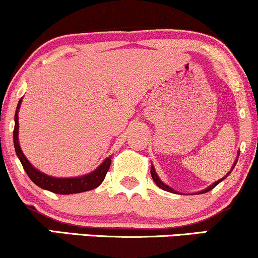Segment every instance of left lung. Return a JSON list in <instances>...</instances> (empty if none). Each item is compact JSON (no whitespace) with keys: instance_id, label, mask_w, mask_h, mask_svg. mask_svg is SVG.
<instances>
[{"instance_id":"8db88e82","label":"left lung","mask_w":258,"mask_h":258,"mask_svg":"<svg viewBox=\"0 0 258 258\" xmlns=\"http://www.w3.org/2000/svg\"><path fill=\"white\" fill-rule=\"evenodd\" d=\"M235 164H236V162H235ZM235 164H234V166H235ZM234 166H233V168H234ZM151 175H152V179H153V181H155L156 183V185H157V186H160L161 189H163V190H166V191H169V192H176V191H174V190L173 189H170L169 186H168V185H166V184H163L162 183V181L160 180V178H158L157 176V174H156V172H155V168H153V166H151ZM228 175V174H227ZM225 175V176H227ZM225 176L223 179H225ZM223 179H221V180H218V181H216V183H213L212 185H211V186H208L206 190H204V191H201L200 194H204V192H207V191H210V190H212L213 187L215 186H217V185H218L219 183H221V181L223 180Z\"/></svg>"}]
</instances>
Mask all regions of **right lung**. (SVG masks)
<instances>
[{"label": "right lung", "mask_w": 258, "mask_h": 258, "mask_svg": "<svg viewBox=\"0 0 258 258\" xmlns=\"http://www.w3.org/2000/svg\"><path fill=\"white\" fill-rule=\"evenodd\" d=\"M22 100L18 102L17 106L16 115H14V130H13V141H14V149L16 153L18 156L20 163L23 168L27 172V174L31 180L35 183L37 186L42 187V189L48 190V191L54 194H62V195H69V194H78L89 191V190L95 189L98 185L103 181L105 176L108 172L109 166H111V157L106 158L103 163L97 168L96 170L90 173L88 175L79 176V178H53V176L46 175L43 173L39 172L30 164L27 158H25L24 153L20 150L19 141H18V111Z\"/></svg>", "instance_id": "right-lung-1"}]
</instances>
